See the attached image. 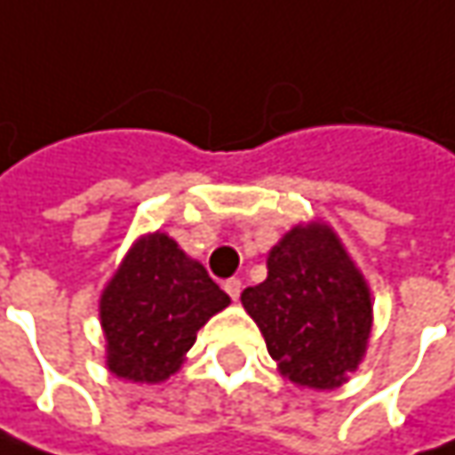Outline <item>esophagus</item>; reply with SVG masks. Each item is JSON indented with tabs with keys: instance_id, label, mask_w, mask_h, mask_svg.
<instances>
[{
	"instance_id": "1",
	"label": "esophagus",
	"mask_w": 455,
	"mask_h": 455,
	"mask_svg": "<svg viewBox=\"0 0 455 455\" xmlns=\"http://www.w3.org/2000/svg\"><path fill=\"white\" fill-rule=\"evenodd\" d=\"M222 287H225V292H228V295H230L233 300H238V298H241V290H243L241 279H235V276H233V279H228V282H225Z\"/></svg>"
}]
</instances>
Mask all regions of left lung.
I'll use <instances>...</instances> for the list:
<instances>
[{
    "instance_id": "8db88e82",
    "label": "left lung",
    "mask_w": 455,
    "mask_h": 455,
    "mask_svg": "<svg viewBox=\"0 0 455 455\" xmlns=\"http://www.w3.org/2000/svg\"><path fill=\"white\" fill-rule=\"evenodd\" d=\"M269 275L241 300L279 371L308 388H337L371 337V290L326 225L292 228L267 259Z\"/></svg>"
}]
</instances>
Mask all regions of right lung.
<instances>
[{"instance_id": "1", "label": "right lung", "mask_w": 455, "mask_h": 455, "mask_svg": "<svg viewBox=\"0 0 455 455\" xmlns=\"http://www.w3.org/2000/svg\"><path fill=\"white\" fill-rule=\"evenodd\" d=\"M230 298L163 233L142 238L100 298L108 368L126 380L157 383L176 373L196 331Z\"/></svg>"}]
</instances>
